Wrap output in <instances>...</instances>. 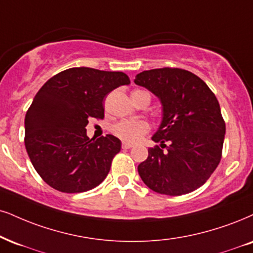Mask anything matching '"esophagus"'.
Returning a JSON list of instances; mask_svg holds the SVG:
<instances>
[{
    "mask_svg": "<svg viewBox=\"0 0 253 253\" xmlns=\"http://www.w3.org/2000/svg\"><path fill=\"white\" fill-rule=\"evenodd\" d=\"M132 146H133V144H131V143H126V142L122 143V148L123 149H131Z\"/></svg>",
    "mask_w": 253,
    "mask_h": 253,
    "instance_id": "obj_1",
    "label": "esophagus"
}]
</instances>
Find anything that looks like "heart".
Here are the masks:
<instances>
[{"instance_id": "1", "label": "heart", "mask_w": 253, "mask_h": 253, "mask_svg": "<svg viewBox=\"0 0 253 253\" xmlns=\"http://www.w3.org/2000/svg\"><path fill=\"white\" fill-rule=\"evenodd\" d=\"M139 93H148L142 90H136L132 95H139ZM149 95V93H148ZM149 131L148 123L144 121H121L114 124L112 132L121 139L126 142H137L142 138V136Z\"/></svg>"}]
</instances>
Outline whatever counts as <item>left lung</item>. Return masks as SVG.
Listing matches in <instances>:
<instances>
[{
  "label": "left lung",
  "mask_w": 253,
  "mask_h": 253,
  "mask_svg": "<svg viewBox=\"0 0 253 253\" xmlns=\"http://www.w3.org/2000/svg\"><path fill=\"white\" fill-rule=\"evenodd\" d=\"M133 82L162 104L161 126L152 136L162 148L149 149L148 158L138 165L142 180L152 191L169 196L201 188L219 164L225 136L214 93L195 74L178 68L142 71Z\"/></svg>",
  "instance_id": "obj_1"
}]
</instances>
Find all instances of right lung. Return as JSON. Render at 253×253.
<instances>
[{"label": "right lung", "instance_id": "right-lung-1", "mask_svg": "<svg viewBox=\"0 0 253 253\" xmlns=\"http://www.w3.org/2000/svg\"><path fill=\"white\" fill-rule=\"evenodd\" d=\"M130 84L120 71L70 68L39 90L28 109L24 144L31 164L51 188L77 193L99 185L121 150L117 137L86 136L89 118L104 117L103 99Z\"/></svg>", "mask_w": 253, "mask_h": 253}]
</instances>
